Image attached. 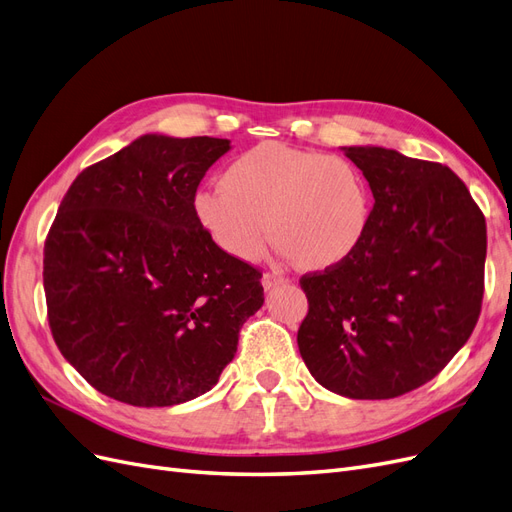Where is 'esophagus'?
<instances>
[{
    "mask_svg": "<svg viewBox=\"0 0 512 512\" xmlns=\"http://www.w3.org/2000/svg\"><path fill=\"white\" fill-rule=\"evenodd\" d=\"M284 282H288L286 277L277 275V273H265V275H262V286H265V290H271V288L280 286V284H284Z\"/></svg>",
    "mask_w": 512,
    "mask_h": 512,
    "instance_id": "obj_1",
    "label": "esophagus"
}]
</instances>
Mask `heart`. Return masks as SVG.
<instances>
[{
    "instance_id": "1",
    "label": "heart",
    "mask_w": 512,
    "mask_h": 512,
    "mask_svg": "<svg viewBox=\"0 0 512 512\" xmlns=\"http://www.w3.org/2000/svg\"><path fill=\"white\" fill-rule=\"evenodd\" d=\"M194 196L196 220L230 256L252 260L273 241L305 271L342 265L371 224V192L348 158L260 143ZM272 230H268V222Z\"/></svg>"
}]
</instances>
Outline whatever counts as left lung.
<instances>
[{"mask_svg": "<svg viewBox=\"0 0 512 512\" xmlns=\"http://www.w3.org/2000/svg\"><path fill=\"white\" fill-rule=\"evenodd\" d=\"M374 194L346 262L301 277L299 352L318 384L393 399L436 378L468 342L483 303L487 226L451 168L384 147H342Z\"/></svg>", "mask_w": 512, "mask_h": 512, "instance_id": "8db88e82", "label": "left lung"}]
</instances>
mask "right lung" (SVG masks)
<instances>
[{"mask_svg":"<svg viewBox=\"0 0 512 512\" xmlns=\"http://www.w3.org/2000/svg\"><path fill=\"white\" fill-rule=\"evenodd\" d=\"M226 138L138 136L85 168L44 243V294L64 359L106 397L166 408L211 391L265 303L260 271L194 213Z\"/></svg>","mask_w":512,"mask_h":512,"instance_id":"add662e5","label":"right lung"}]
</instances>
